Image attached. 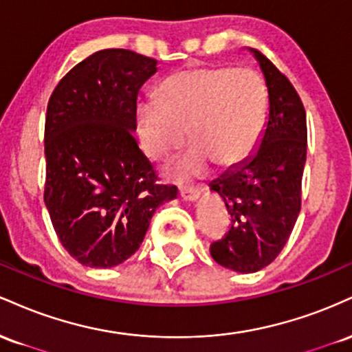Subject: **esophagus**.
<instances>
[{"label":"esophagus","instance_id":"34e87169","mask_svg":"<svg viewBox=\"0 0 352 352\" xmlns=\"http://www.w3.org/2000/svg\"><path fill=\"white\" fill-rule=\"evenodd\" d=\"M179 195H180V199L185 201H195V200H199L200 190L193 188V187H185V188H180Z\"/></svg>","mask_w":352,"mask_h":352}]
</instances>
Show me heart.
Here are the masks:
<instances>
[{"label": "heart", "instance_id": "1", "mask_svg": "<svg viewBox=\"0 0 352 352\" xmlns=\"http://www.w3.org/2000/svg\"><path fill=\"white\" fill-rule=\"evenodd\" d=\"M268 107V87L256 71L190 67L160 84L159 100L145 99L137 106V129L152 159L179 147L187 129L193 145L167 172L190 180L210 160L218 167H233L248 159L263 135Z\"/></svg>", "mask_w": 352, "mask_h": 352}]
</instances>
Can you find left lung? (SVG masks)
<instances>
[{"instance_id": "left-lung-1", "label": "left lung", "mask_w": 352, "mask_h": 352, "mask_svg": "<svg viewBox=\"0 0 352 352\" xmlns=\"http://www.w3.org/2000/svg\"><path fill=\"white\" fill-rule=\"evenodd\" d=\"M250 51L268 87V122L258 151L210 184L232 215L228 233L213 241L210 253L238 273L268 266L288 241L301 210L308 148L306 111L296 89L265 54Z\"/></svg>"}]
</instances>
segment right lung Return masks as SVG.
I'll list each match as a JSON object with an SVG mask.
<instances>
[{"label": "right lung", "mask_w": 352, "mask_h": 352, "mask_svg": "<svg viewBox=\"0 0 352 352\" xmlns=\"http://www.w3.org/2000/svg\"><path fill=\"white\" fill-rule=\"evenodd\" d=\"M157 60L102 50L59 80L44 125V204L60 245L91 268H112L144 241L152 215L177 197L160 185L132 132L137 96Z\"/></svg>", "instance_id": "1"}]
</instances>
